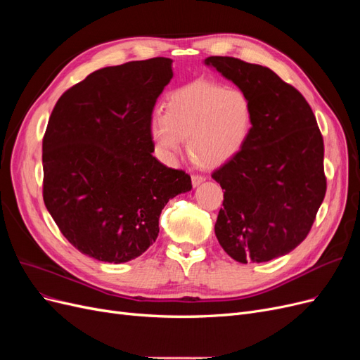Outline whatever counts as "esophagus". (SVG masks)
Masks as SVG:
<instances>
[{
  "label": "esophagus",
  "instance_id": "1",
  "mask_svg": "<svg viewBox=\"0 0 360 360\" xmlns=\"http://www.w3.org/2000/svg\"><path fill=\"white\" fill-rule=\"evenodd\" d=\"M204 181V177L200 176V174H193L192 176V184L193 186H198V184H201Z\"/></svg>",
  "mask_w": 360,
  "mask_h": 360
}]
</instances>
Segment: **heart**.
Listing matches in <instances>:
<instances>
[{
  "instance_id": "heart-1",
  "label": "heart",
  "mask_w": 360,
  "mask_h": 360,
  "mask_svg": "<svg viewBox=\"0 0 360 360\" xmlns=\"http://www.w3.org/2000/svg\"><path fill=\"white\" fill-rule=\"evenodd\" d=\"M252 126V105L245 91L210 81H195L171 91L165 115L150 118L158 155L172 162L188 139L191 158L202 168L221 167L240 150Z\"/></svg>"
}]
</instances>
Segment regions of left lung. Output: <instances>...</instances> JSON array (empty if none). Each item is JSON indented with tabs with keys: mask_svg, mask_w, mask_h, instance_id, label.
Instances as JSON below:
<instances>
[{
	"mask_svg": "<svg viewBox=\"0 0 360 360\" xmlns=\"http://www.w3.org/2000/svg\"><path fill=\"white\" fill-rule=\"evenodd\" d=\"M204 63L252 105L243 147L212 174L225 189L214 233L238 263H264L291 252L311 231L328 188L323 135L309 103L274 70L234 57Z\"/></svg>",
	"mask_w": 360,
	"mask_h": 360,
	"instance_id": "left-lung-1",
	"label": "left lung"
}]
</instances>
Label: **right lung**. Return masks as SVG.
Masks as SVG:
<instances>
[{
  "mask_svg": "<svg viewBox=\"0 0 360 360\" xmlns=\"http://www.w3.org/2000/svg\"><path fill=\"white\" fill-rule=\"evenodd\" d=\"M156 57L103 68L64 91L43 136V201L81 254L126 263L156 242L159 216L191 176L153 155L150 118L172 78Z\"/></svg>",
  "mask_w": 360,
  "mask_h": 360,
  "instance_id": "right-lung-1",
  "label": "right lung"
}]
</instances>
